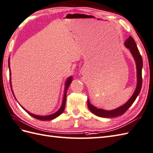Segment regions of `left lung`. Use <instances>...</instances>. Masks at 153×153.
<instances>
[{
    "label": "left lung",
    "instance_id": "obj_1",
    "mask_svg": "<svg viewBox=\"0 0 153 153\" xmlns=\"http://www.w3.org/2000/svg\"><path fill=\"white\" fill-rule=\"evenodd\" d=\"M124 45L127 48L130 50L132 56L134 57L135 64H136V70H137V85L136 88L133 95L128 100L126 103L121 105L120 107H118L113 110H105L102 108H99L94 106L90 103L89 99H88V107L90 111L98 117L103 118H114L118 116L123 114L126 111L131 105L134 103L135 100H136L138 95L140 94L142 86V68H143V59L141 54L139 51L137 46L135 44V40L131 36L126 40Z\"/></svg>",
    "mask_w": 153,
    "mask_h": 153
}]
</instances>
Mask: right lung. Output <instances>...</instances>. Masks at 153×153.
Wrapping results in <instances>:
<instances>
[{
	"mask_svg": "<svg viewBox=\"0 0 153 153\" xmlns=\"http://www.w3.org/2000/svg\"><path fill=\"white\" fill-rule=\"evenodd\" d=\"M8 67H9V71H10V86H11V89H12V91L13 93V96L15 97L14 94H13V90H12V82H11V70H10V60L8 61ZM72 80H73V77L72 76H70L67 78V79L66 80V82L65 83V89H64V94H63V101H62V105H61L60 108H59V110L56 111V113H54L52 114H50V115H46V116H40V115H37V114H33L31 113H30L28 111H27L24 107H23L21 105H20L19 103V104L20 105V106H21L23 109H24L27 113L29 114H30V116L34 117L36 119H38V120H53L54 118H57V117H59L60 114H62L64 110H65V103H66V96H67V91L68 90V88L69 87L71 83L72 82ZM15 99L16 100V98L15 97ZM17 101V100H16Z\"/></svg>",
	"mask_w": 153,
	"mask_h": 153,
	"instance_id": "add662e5",
	"label": "right lung"
}]
</instances>
